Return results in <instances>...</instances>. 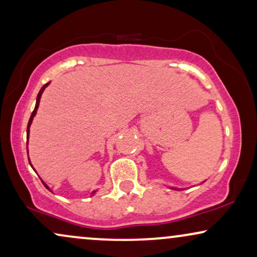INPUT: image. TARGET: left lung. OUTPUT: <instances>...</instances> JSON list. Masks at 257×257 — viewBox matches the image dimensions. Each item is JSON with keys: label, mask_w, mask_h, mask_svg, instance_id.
<instances>
[{"label": "left lung", "mask_w": 257, "mask_h": 257, "mask_svg": "<svg viewBox=\"0 0 257 257\" xmlns=\"http://www.w3.org/2000/svg\"><path fill=\"white\" fill-rule=\"evenodd\" d=\"M174 188V187H173ZM174 190H178V188H174Z\"/></svg>", "instance_id": "1"}]
</instances>
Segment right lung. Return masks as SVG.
<instances>
[{
  "instance_id": "right-lung-1",
  "label": "right lung",
  "mask_w": 257,
  "mask_h": 257,
  "mask_svg": "<svg viewBox=\"0 0 257 257\" xmlns=\"http://www.w3.org/2000/svg\"><path fill=\"white\" fill-rule=\"evenodd\" d=\"M48 84L50 83H47V84H45L44 86L41 87V90L39 91V93H38V97H37V103H35V108H34V110H33V112H32V115H31V118H29V121H28V125H27V140H28V135H29V126H31V124H32V121H33V117L35 116V113H37V110H38V108H39V102H40V98H41V95H42V92H44V90H45V87H46ZM28 145V144H27ZM27 153H28V149H27ZM29 164H31V162H29ZM45 186L47 187V185H45ZM48 188V187H47ZM95 193V191H93L92 192V194Z\"/></svg>"
}]
</instances>
